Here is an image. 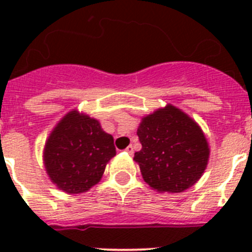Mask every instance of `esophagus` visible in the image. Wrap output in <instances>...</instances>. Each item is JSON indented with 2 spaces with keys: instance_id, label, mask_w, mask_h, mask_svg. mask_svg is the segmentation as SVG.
Wrapping results in <instances>:
<instances>
[{
  "instance_id": "obj_1",
  "label": "esophagus",
  "mask_w": 252,
  "mask_h": 252,
  "mask_svg": "<svg viewBox=\"0 0 252 252\" xmlns=\"http://www.w3.org/2000/svg\"><path fill=\"white\" fill-rule=\"evenodd\" d=\"M125 151H126V153H127L128 155H132V154H133V148L130 145V146H127V148L125 149Z\"/></svg>"
}]
</instances>
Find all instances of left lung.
<instances>
[{
	"instance_id": "obj_1",
	"label": "left lung",
	"mask_w": 252,
	"mask_h": 252,
	"mask_svg": "<svg viewBox=\"0 0 252 252\" xmlns=\"http://www.w3.org/2000/svg\"><path fill=\"white\" fill-rule=\"evenodd\" d=\"M137 136L142 148L133 160L151 188L180 193L202 177L209 157L207 140L199 126L174 106L144 117Z\"/></svg>"
}]
</instances>
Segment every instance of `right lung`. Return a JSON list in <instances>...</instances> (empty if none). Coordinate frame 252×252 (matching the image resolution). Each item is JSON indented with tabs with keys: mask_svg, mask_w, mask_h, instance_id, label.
<instances>
[{
	"mask_svg": "<svg viewBox=\"0 0 252 252\" xmlns=\"http://www.w3.org/2000/svg\"><path fill=\"white\" fill-rule=\"evenodd\" d=\"M115 155L113 137L99 122L72 111L50 133L44 161L51 182L64 192L77 194L98 183Z\"/></svg>",
	"mask_w": 252,
	"mask_h": 252,
	"instance_id": "add662e5",
	"label": "right lung"
}]
</instances>
